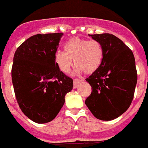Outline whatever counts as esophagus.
Listing matches in <instances>:
<instances>
[{
    "label": "esophagus",
    "mask_w": 148,
    "mask_h": 148,
    "mask_svg": "<svg viewBox=\"0 0 148 148\" xmlns=\"http://www.w3.org/2000/svg\"><path fill=\"white\" fill-rule=\"evenodd\" d=\"M82 81H83V79H74V88H77L78 85H79V83H81Z\"/></svg>",
    "instance_id": "esophagus-1"
}]
</instances>
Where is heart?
<instances>
[{
	"mask_svg": "<svg viewBox=\"0 0 148 148\" xmlns=\"http://www.w3.org/2000/svg\"><path fill=\"white\" fill-rule=\"evenodd\" d=\"M103 54V47L100 42L75 37L65 44L64 52L55 53L54 60L62 72L66 74L70 71L74 60L77 72L88 74L98 69Z\"/></svg>",
	"mask_w": 148,
	"mask_h": 148,
	"instance_id": "1",
	"label": "heart"
}]
</instances>
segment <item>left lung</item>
<instances>
[{
  "instance_id": "obj_1",
  "label": "left lung",
  "mask_w": 148,
  "mask_h": 148,
  "mask_svg": "<svg viewBox=\"0 0 148 148\" xmlns=\"http://www.w3.org/2000/svg\"><path fill=\"white\" fill-rule=\"evenodd\" d=\"M88 36L102 44L104 54L98 69L86 79L92 93L85 103L96 119L111 121L125 112L133 101L137 83L134 55L112 34Z\"/></svg>"
}]
</instances>
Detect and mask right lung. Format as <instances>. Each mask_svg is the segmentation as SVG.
Segmentation results:
<instances>
[{
  "mask_svg": "<svg viewBox=\"0 0 148 148\" xmlns=\"http://www.w3.org/2000/svg\"><path fill=\"white\" fill-rule=\"evenodd\" d=\"M62 33L36 34L15 51L12 81L18 106L38 124L51 121L73 88V79L59 69L54 60Z\"/></svg>",
  "mask_w": 148,
  "mask_h": 148,
  "instance_id": "1",
  "label": "right lung"
}]
</instances>
